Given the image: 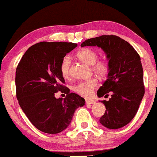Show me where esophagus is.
I'll use <instances>...</instances> for the list:
<instances>
[{"instance_id": "obj_1", "label": "esophagus", "mask_w": 157, "mask_h": 157, "mask_svg": "<svg viewBox=\"0 0 157 157\" xmlns=\"http://www.w3.org/2000/svg\"><path fill=\"white\" fill-rule=\"evenodd\" d=\"M85 102H86V104H94L95 103V101L93 100H86Z\"/></svg>"}]
</instances>
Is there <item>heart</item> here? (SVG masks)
I'll return each instance as SVG.
<instances>
[{"label":"heart","instance_id":"1","mask_svg":"<svg viewBox=\"0 0 157 157\" xmlns=\"http://www.w3.org/2000/svg\"><path fill=\"white\" fill-rule=\"evenodd\" d=\"M76 56L79 60L88 65H92V70L100 77H104L109 71V64L105 60L98 59V53L95 50L90 48H84L77 51ZM71 60L68 56H64L60 64V72L62 76L67 78L70 75ZM98 86L95 78H91L85 82H79L73 86V90L83 97H90L93 94V90Z\"/></svg>","mask_w":157,"mask_h":157}]
</instances>
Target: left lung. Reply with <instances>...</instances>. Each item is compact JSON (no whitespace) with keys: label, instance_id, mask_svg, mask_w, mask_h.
Wrapping results in <instances>:
<instances>
[{"label":"left lung","instance_id":"8db88e82","mask_svg":"<svg viewBox=\"0 0 157 157\" xmlns=\"http://www.w3.org/2000/svg\"><path fill=\"white\" fill-rule=\"evenodd\" d=\"M81 46H98L106 53L107 78L97 95L101 98L109 92L112 95L108 101H100L106 110L99 121L110 129L122 128L134 118L144 96L140 56L128 42L115 35L88 39Z\"/></svg>","mask_w":157,"mask_h":157}]
</instances>
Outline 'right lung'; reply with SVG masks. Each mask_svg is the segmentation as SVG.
Listing matches in <instances>:
<instances>
[{"instance_id":"obj_1","label":"right lung","mask_w":157,"mask_h":157,"mask_svg":"<svg viewBox=\"0 0 157 157\" xmlns=\"http://www.w3.org/2000/svg\"><path fill=\"white\" fill-rule=\"evenodd\" d=\"M77 44L64 42H41L31 46L16 69L17 98L20 107L37 129L58 134L69 126L76 109L85 104L80 95L62 85L60 72L62 59ZM58 91L67 95L56 99Z\"/></svg>"}]
</instances>
